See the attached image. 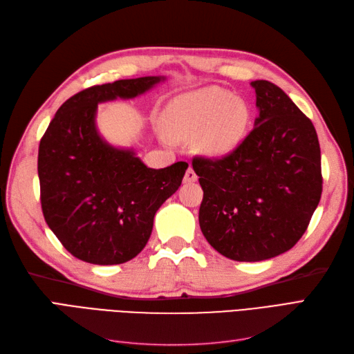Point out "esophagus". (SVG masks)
<instances>
[{"label": "esophagus", "mask_w": 354, "mask_h": 354, "mask_svg": "<svg viewBox=\"0 0 354 354\" xmlns=\"http://www.w3.org/2000/svg\"><path fill=\"white\" fill-rule=\"evenodd\" d=\"M196 180H198V176L194 171V168L189 167L187 171H186V174H185V183H195Z\"/></svg>", "instance_id": "esophagus-1"}]
</instances>
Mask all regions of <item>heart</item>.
Segmentation results:
<instances>
[{
  "label": "heart",
  "mask_w": 354,
  "mask_h": 354,
  "mask_svg": "<svg viewBox=\"0 0 354 354\" xmlns=\"http://www.w3.org/2000/svg\"><path fill=\"white\" fill-rule=\"evenodd\" d=\"M251 109L227 90L205 87L177 95L164 112V125L177 138L194 137L196 149L207 156H224L246 136Z\"/></svg>",
  "instance_id": "b5f03b06"
}]
</instances>
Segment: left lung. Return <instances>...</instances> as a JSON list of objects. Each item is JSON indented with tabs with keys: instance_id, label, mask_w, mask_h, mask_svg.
I'll list each match as a JSON object with an SVG mask.
<instances>
[{
	"instance_id": "8db88e82",
	"label": "left lung",
	"mask_w": 354,
	"mask_h": 354,
	"mask_svg": "<svg viewBox=\"0 0 354 354\" xmlns=\"http://www.w3.org/2000/svg\"><path fill=\"white\" fill-rule=\"evenodd\" d=\"M260 111L233 152L192 160L203 199L199 226L234 261H263L303 236L322 195L320 146L312 121L270 81H252Z\"/></svg>"
}]
</instances>
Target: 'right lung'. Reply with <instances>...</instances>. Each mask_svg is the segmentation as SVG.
Here are the masks:
<instances>
[{
    "instance_id": "add662e5",
    "label": "right lung",
    "mask_w": 354,
    "mask_h": 354,
    "mask_svg": "<svg viewBox=\"0 0 354 354\" xmlns=\"http://www.w3.org/2000/svg\"><path fill=\"white\" fill-rule=\"evenodd\" d=\"M164 78L93 85L63 103L39 142L41 208L51 232L77 259L100 266L140 252L159 207L180 187L187 162L147 168L133 151L106 143L95 128L103 102L133 99Z\"/></svg>"
}]
</instances>
